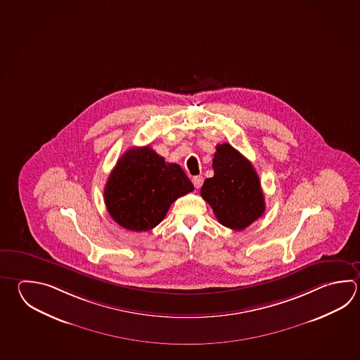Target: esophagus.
Returning <instances> with one entry per match:
<instances>
[{"label": "esophagus", "mask_w": 360, "mask_h": 360, "mask_svg": "<svg viewBox=\"0 0 360 360\" xmlns=\"http://www.w3.org/2000/svg\"><path fill=\"white\" fill-rule=\"evenodd\" d=\"M192 182H193V186H195V188H200L201 186H202V182H204V176H195L192 178Z\"/></svg>", "instance_id": "1"}]
</instances>
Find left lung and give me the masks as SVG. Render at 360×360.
<instances>
[{"label":"left lung","mask_w":360,"mask_h":360,"mask_svg":"<svg viewBox=\"0 0 360 360\" xmlns=\"http://www.w3.org/2000/svg\"><path fill=\"white\" fill-rule=\"evenodd\" d=\"M214 176L205 179L201 196L220 224L243 231L265 212V196L251 162L231 143L217 145Z\"/></svg>","instance_id":"8db88e82"}]
</instances>
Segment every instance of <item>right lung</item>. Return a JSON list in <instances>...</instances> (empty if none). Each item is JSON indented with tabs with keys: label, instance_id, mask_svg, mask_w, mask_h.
I'll return each instance as SVG.
<instances>
[{
	"label": "right lung",
	"instance_id": "add662e5",
	"mask_svg": "<svg viewBox=\"0 0 360 360\" xmlns=\"http://www.w3.org/2000/svg\"><path fill=\"white\" fill-rule=\"evenodd\" d=\"M193 191L182 168L167 163L150 146L126 151L112 170L104 188L109 215L132 231L159 224L178 197Z\"/></svg>",
	"mask_w": 360,
	"mask_h": 360
}]
</instances>
